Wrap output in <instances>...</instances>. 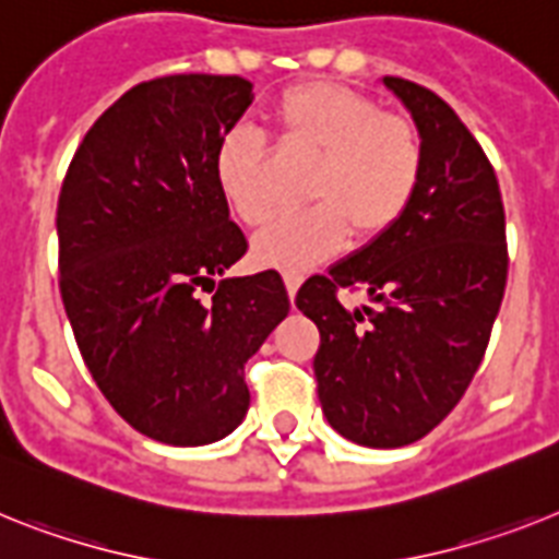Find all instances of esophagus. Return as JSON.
<instances>
[{
    "mask_svg": "<svg viewBox=\"0 0 559 559\" xmlns=\"http://www.w3.org/2000/svg\"><path fill=\"white\" fill-rule=\"evenodd\" d=\"M304 275H298V272H284V287H287L289 298H295V293H298V287H301Z\"/></svg>",
    "mask_w": 559,
    "mask_h": 559,
    "instance_id": "obj_1",
    "label": "esophagus"
}]
</instances>
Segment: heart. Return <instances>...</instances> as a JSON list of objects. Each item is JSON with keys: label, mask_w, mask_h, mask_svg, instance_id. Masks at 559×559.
Returning a JSON list of instances; mask_svg holds the SVG:
<instances>
[{"label": "heart", "mask_w": 559, "mask_h": 559, "mask_svg": "<svg viewBox=\"0 0 559 559\" xmlns=\"http://www.w3.org/2000/svg\"><path fill=\"white\" fill-rule=\"evenodd\" d=\"M284 158H316L304 185L312 207L272 224L252 243L258 264L304 270L352 238L378 241L401 222L424 178V142L415 121L381 110L364 91L335 82L289 87L272 110ZM215 185L247 227H264L278 199L272 156L255 133L222 135L213 158Z\"/></svg>", "instance_id": "obj_1"}]
</instances>
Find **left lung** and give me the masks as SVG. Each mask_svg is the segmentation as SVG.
<instances>
[{"label": "left lung", "mask_w": 559, "mask_h": 559, "mask_svg": "<svg viewBox=\"0 0 559 559\" xmlns=\"http://www.w3.org/2000/svg\"><path fill=\"white\" fill-rule=\"evenodd\" d=\"M424 142V178L386 236L312 275L298 309L321 332L312 369L337 435L397 449L429 435L480 367L509 275L495 167L457 112L424 84L386 76ZM341 288L367 292L349 313Z\"/></svg>", "instance_id": "obj_1"}]
</instances>
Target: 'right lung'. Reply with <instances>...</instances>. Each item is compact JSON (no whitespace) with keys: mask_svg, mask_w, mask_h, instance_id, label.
I'll return each instance as SVG.
<instances>
[{"mask_svg":"<svg viewBox=\"0 0 559 559\" xmlns=\"http://www.w3.org/2000/svg\"><path fill=\"white\" fill-rule=\"evenodd\" d=\"M252 98L241 76L135 84L87 130L59 192V289L79 352L112 409L170 447L241 424L243 364L289 312L275 270L224 278L247 238L213 158Z\"/></svg>","mask_w":559,"mask_h":559,"instance_id":"obj_1","label":"right lung"}]
</instances>
